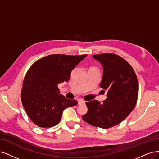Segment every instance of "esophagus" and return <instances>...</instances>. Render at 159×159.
Segmentation results:
<instances>
[{"instance_id": "obj_1", "label": "esophagus", "mask_w": 159, "mask_h": 159, "mask_svg": "<svg viewBox=\"0 0 159 159\" xmlns=\"http://www.w3.org/2000/svg\"><path fill=\"white\" fill-rule=\"evenodd\" d=\"M78 104L81 105V104H85V101L83 100H78Z\"/></svg>"}]
</instances>
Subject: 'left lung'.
<instances>
[{
  "label": "left lung",
  "instance_id": "left-lung-1",
  "mask_svg": "<svg viewBox=\"0 0 159 159\" xmlns=\"http://www.w3.org/2000/svg\"><path fill=\"white\" fill-rule=\"evenodd\" d=\"M103 66L100 86L106 91L102 103L96 100L86 102L88 111L83 119L88 124L107 129L124 120L136 105L138 81L132 66L120 56L112 53L94 55Z\"/></svg>",
  "mask_w": 159,
  "mask_h": 159
}]
</instances>
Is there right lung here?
<instances>
[{
    "mask_svg": "<svg viewBox=\"0 0 159 159\" xmlns=\"http://www.w3.org/2000/svg\"><path fill=\"white\" fill-rule=\"evenodd\" d=\"M87 55L53 54L38 60L25 76L22 103L35 125L50 127L59 124L63 110L78 104L60 94L58 84L68 82L75 66Z\"/></svg>",
    "mask_w": 159,
    "mask_h": 159,
    "instance_id": "right-lung-1",
    "label": "right lung"
}]
</instances>
